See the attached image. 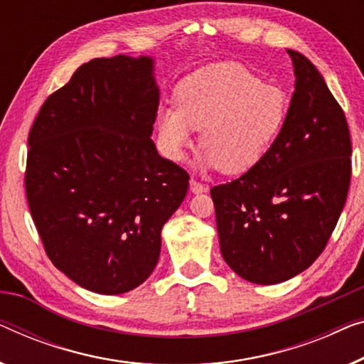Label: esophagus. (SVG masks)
Listing matches in <instances>:
<instances>
[{
  "mask_svg": "<svg viewBox=\"0 0 364 364\" xmlns=\"http://www.w3.org/2000/svg\"><path fill=\"white\" fill-rule=\"evenodd\" d=\"M191 191H192V193H202V192H207V187H205L203 183L195 181V178H192V181H191Z\"/></svg>",
  "mask_w": 364,
  "mask_h": 364,
  "instance_id": "esophagus-1",
  "label": "esophagus"
}]
</instances>
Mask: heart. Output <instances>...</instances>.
Segmentation results:
<instances>
[{
    "instance_id": "1",
    "label": "heart",
    "mask_w": 364,
    "mask_h": 364,
    "mask_svg": "<svg viewBox=\"0 0 364 364\" xmlns=\"http://www.w3.org/2000/svg\"><path fill=\"white\" fill-rule=\"evenodd\" d=\"M177 107H161L157 134L166 157L182 161L200 133L198 164L225 173L255 167L276 141L287 117L289 100L250 68L221 62L200 68L178 83Z\"/></svg>"
}]
</instances>
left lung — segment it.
<instances>
[{"label": "left lung", "instance_id": "left-lung-1", "mask_svg": "<svg viewBox=\"0 0 364 364\" xmlns=\"http://www.w3.org/2000/svg\"><path fill=\"white\" fill-rule=\"evenodd\" d=\"M287 54L296 92L281 133L252 169L210 191L221 256L262 286L297 276L322 255L351 178L343 109L307 57Z\"/></svg>", "mask_w": 364, "mask_h": 364}]
</instances>
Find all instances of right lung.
I'll return each instance as SVG.
<instances>
[{
	"instance_id": "add662e5",
	"label": "right lung",
	"mask_w": 364,
	"mask_h": 364,
	"mask_svg": "<svg viewBox=\"0 0 364 364\" xmlns=\"http://www.w3.org/2000/svg\"><path fill=\"white\" fill-rule=\"evenodd\" d=\"M154 60L114 55L80 65L29 131L26 197L57 269L97 294L143 284L188 173L157 154Z\"/></svg>"
}]
</instances>
